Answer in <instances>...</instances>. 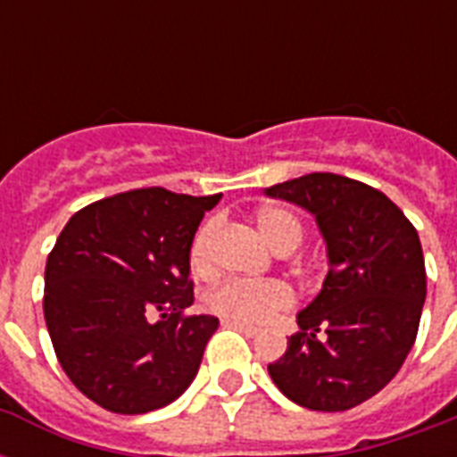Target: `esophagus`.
<instances>
[{
  "instance_id": "esophagus-1",
  "label": "esophagus",
  "mask_w": 457,
  "mask_h": 457,
  "mask_svg": "<svg viewBox=\"0 0 457 457\" xmlns=\"http://www.w3.org/2000/svg\"><path fill=\"white\" fill-rule=\"evenodd\" d=\"M222 325H225V327H232V329H239V332L246 334V337H256V334H258L256 327L244 325V322H235V320H222Z\"/></svg>"
}]
</instances>
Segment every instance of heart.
<instances>
[{"mask_svg":"<svg viewBox=\"0 0 457 457\" xmlns=\"http://www.w3.org/2000/svg\"><path fill=\"white\" fill-rule=\"evenodd\" d=\"M261 235L278 253H292L303 242V225L292 211L279 206L261 208L256 213ZM215 220L204 222L189 244V268L196 275H206L213 268ZM206 305L215 315L235 320L244 325H263L272 315L292 305V292L282 282H249V279H228L206 294Z\"/></svg>","mask_w":457,"mask_h":457,"instance_id":"b5f03b06","label":"heart"}]
</instances>
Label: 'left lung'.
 <instances>
[{
    "label": "left lung",
    "mask_w": 457,
    "mask_h": 457,
    "mask_svg": "<svg viewBox=\"0 0 457 457\" xmlns=\"http://www.w3.org/2000/svg\"><path fill=\"white\" fill-rule=\"evenodd\" d=\"M265 194L315 215L329 263L320 294L296 315L299 332L268 372L303 408H355L396 377L418 337L427 296L418 229L386 194L334 172Z\"/></svg>",
    "instance_id": "8db88e82"
}]
</instances>
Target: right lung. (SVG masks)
I'll return each instance as SVG.
<instances>
[{"label": "right lung", "instance_id": "1", "mask_svg": "<svg viewBox=\"0 0 457 457\" xmlns=\"http://www.w3.org/2000/svg\"><path fill=\"white\" fill-rule=\"evenodd\" d=\"M218 201L149 187L66 222L46 258L45 320L63 372L96 405L158 411L199 372L218 318L187 315L189 244Z\"/></svg>", "mask_w": 457, "mask_h": 457}]
</instances>
